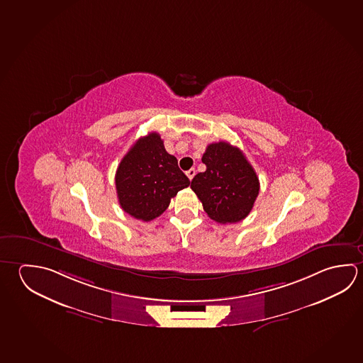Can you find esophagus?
Here are the masks:
<instances>
[{"label": "esophagus", "mask_w": 363, "mask_h": 363, "mask_svg": "<svg viewBox=\"0 0 363 363\" xmlns=\"http://www.w3.org/2000/svg\"><path fill=\"white\" fill-rule=\"evenodd\" d=\"M186 174H187V177L191 179H194L195 177V174H196V171H195V168H191V169H189L187 172H186Z\"/></svg>", "instance_id": "obj_1"}]
</instances>
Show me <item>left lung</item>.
Here are the masks:
<instances>
[{
	"label": "left lung",
	"instance_id": "obj_1",
	"mask_svg": "<svg viewBox=\"0 0 363 363\" xmlns=\"http://www.w3.org/2000/svg\"><path fill=\"white\" fill-rule=\"evenodd\" d=\"M205 172L197 173L191 189L208 216L218 223L245 219L259 195L260 182L238 147L225 141L209 144L203 158Z\"/></svg>",
	"mask_w": 363,
	"mask_h": 363
}]
</instances>
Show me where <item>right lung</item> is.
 I'll list each match as a JSON object with an SVG mask.
<instances>
[{
    "label": "right lung",
    "instance_id": "obj_1",
    "mask_svg": "<svg viewBox=\"0 0 363 363\" xmlns=\"http://www.w3.org/2000/svg\"><path fill=\"white\" fill-rule=\"evenodd\" d=\"M115 181L122 210L144 222L166 211L171 199L190 184L176 157L167 153L158 133L135 143L122 158Z\"/></svg>",
    "mask_w": 363,
    "mask_h": 363
}]
</instances>
